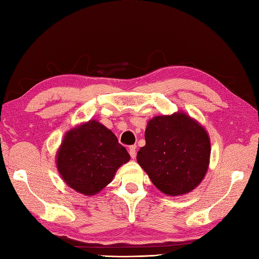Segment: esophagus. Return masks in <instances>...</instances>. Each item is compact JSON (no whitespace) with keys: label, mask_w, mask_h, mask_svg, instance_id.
Here are the masks:
<instances>
[{"label":"esophagus","mask_w":259,"mask_h":259,"mask_svg":"<svg viewBox=\"0 0 259 259\" xmlns=\"http://www.w3.org/2000/svg\"><path fill=\"white\" fill-rule=\"evenodd\" d=\"M128 153H130V155L132 157V159H134L135 157H136V146H135V145H133V146H130Z\"/></svg>","instance_id":"esophagus-1"}]
</instances>
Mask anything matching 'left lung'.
<instances>
[{
    "label": "left lung",
    "mask_w": 259,
    "mask_h": 259,
    "mask_svg": "<svg viewBox=\"0 0 259 259\" xmlns=\"http://www.w3.org/2000/svg\"><path fill=\"white\" fill-rule=\"evenodd\" d=\"M137 162L159 191L170 197L191 192L205 177L211 143L204 126L185 112L149 119Z\"/></svg>",
    "instance_id": "8db88e82"
}]
</instances>
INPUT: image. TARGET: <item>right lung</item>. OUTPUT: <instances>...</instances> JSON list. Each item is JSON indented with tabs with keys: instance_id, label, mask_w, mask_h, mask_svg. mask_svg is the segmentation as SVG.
<instances>
[{
	"instance_id": "obj_1",
	"label": "right lung",
	"mask_w": 259,
	"mask_h": 259,
	"mask_svg": "<svg viewBox=\"0 0 259 259\" xmlns=\"http://www.w3.org/2000/svg\"><path fill=\"white\" fill-rule=\"evenodd\" d=\"M131 157L114 133L97 119L68 131L56 154V165L68 187L83 195L99 193Z\"/></svg>"
}]
</instances>
